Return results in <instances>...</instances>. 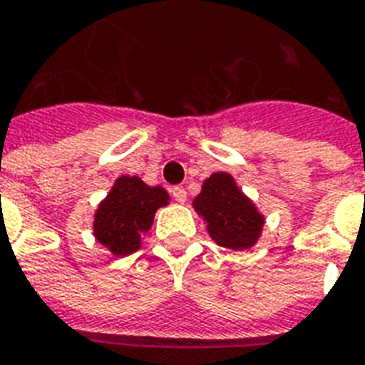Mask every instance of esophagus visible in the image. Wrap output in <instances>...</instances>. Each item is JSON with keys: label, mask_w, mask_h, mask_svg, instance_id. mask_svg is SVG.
<instances>
[{"label": "esophagus", "mask_w": 365, "mask_h": 365, "mask_svg": "<svg viewBox=\"0 0 365 365\" xmlns=\"http://www.w3.org/2000/svg\"><path fill=\"white\" fill-rule=\"evenodd\" d=\"M171 196H173L175 202H179V203L186 202V190L182 188V186H173V188H171Z\"/></svg>", "instance_id": "obj_1"}]
</instances>
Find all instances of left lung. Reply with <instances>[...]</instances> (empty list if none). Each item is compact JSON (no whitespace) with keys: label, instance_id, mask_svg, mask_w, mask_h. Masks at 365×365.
<instances>
[{"label":"left lung","instance_id":"obj_1","mask_svg":"<svg viewBox=\"0 0 365 365\" xmlns=\"http://www.w3.org/2000/svg\"><path fill=\"white\" fill-rule=\"evenodd\" d=\"M194 209L207 222L209 236L222 247L247 250L261 236L262 215L228 173H215L203 182Z\"/></svg>","mask_w":365,"mask_h":365}]
</instances>
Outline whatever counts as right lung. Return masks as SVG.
<instances>
[{"instance_id": "1", "label": "right lung", "mask_w": 365, "mask_h": 365, "mask_svg": "<svg viewBox=\"0 0 365 365\" xmlns=\"http://www.w3.org/2000/svg\"><path fill=\"white\" fill-rule=\"evenodd\" d=\"M168 192L148 186L138 177H120L95 215V236L114 255H131L140 247V238L150 230L154 213L165 205Z\"/></svg>"}]
</instances>
